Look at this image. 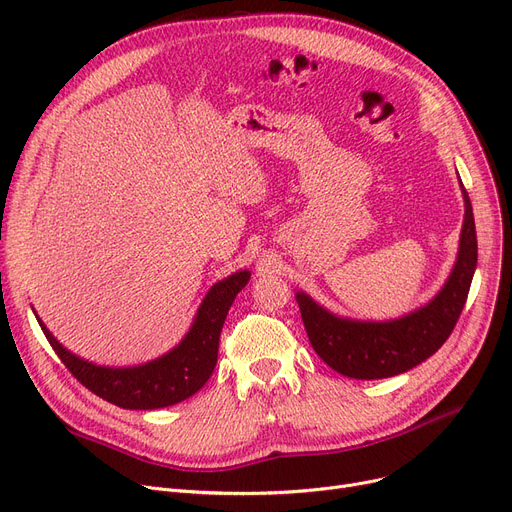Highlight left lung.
I'll list each match as a JSON object with an SVG mask.
<instances>
[{
    "label": "left lung",
    "instance_id": "1",
    "mask_svg": "<svg viewBox=\"0 0 512 512\" xmlns=\"http://www.w3.org/2000/svg\"><path fill=\"white\" fill-rule=\"evenodd\" d=\"M461 182V178H459ZM465 220L459 253L448 280L423 307L388 321L340 317L297 292L303 324L313 351L334 371L355 380H382L405 373L432 357L452 334L477 267V236L469 195L461 182Z\"/></svg>",
    "mask_w": 512,
    "mask_h": 512
}]
</instances>
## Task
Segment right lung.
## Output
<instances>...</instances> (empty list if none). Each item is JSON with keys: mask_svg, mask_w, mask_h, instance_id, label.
Returning a JSON list of instances; mask_svg holds the SVG:
<instances>
[{"mask_svg": "<svg viewBox=\"0 0 512 512\" xmlns=\"http://www.w3.org/2000/svg\"><path fill=\"white\" fill-rule=\"evenodd\" d=\"M249 278V270H240L215 282L199 305L193 326L172 351L134 367H105L80 359L53 338L39 317L37 321L62 363L93 394L122 409H164L193 396L209 380L218 363L220 332L226 315Z\"/></svg>", "mask_w": 512, "mask_h": 512, "instance_id": "obj_1", "label": "right lung"}]
</instances>
